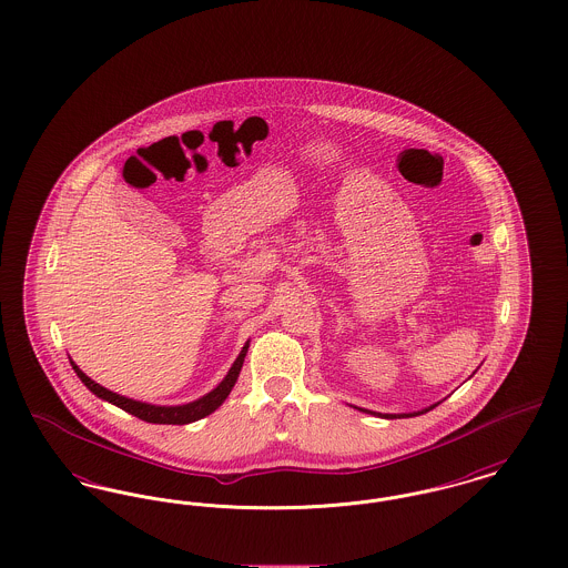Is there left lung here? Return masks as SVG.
I'll list each match as a JSON object with an SVG mask.
<instances>
[{"label": "left lung", "mask_w": 568, "mask_h": 568, "mask_svg": "<svg viewBox=\"0 0 568 568\" xmlns=\"http://www.w3.org/2000/svg\"><path fill=\"white\" fill-rule=\"evenodd\" d=\"M436 406V405H434ZM434 406H430V408H434ZM430 408H424V410H417V413H408V415H398V417H415V415H422V413H428ZM383 417H387V419H394L396 415H383Z\"/></svg>", "instance_id": "8db88e82"}]
</instances>
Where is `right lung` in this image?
Segmentation results:
<instances>
[{"label": "right lung", "instance_id": "add662e5", "mask_svg": "<svg viewBox=\"0 0 568 568\" xmlns=\"http://www.w3.org/2000/svg\"><path fill=\"white\" fill-rule=\"evenodd\" d=\"M246 349H248V343L244 345L243 352H241V355L236 357V362L232 364L230 373H227L225 378L216 385L213 392H209L206 396H202V398L193 400L190 405L179 406L149 405V403H140V400L125 398V396H121V394H114V392H110L106 387H102V385H100V383H95L93 378L87 377V375L82 373L81 368H79L72 359H70V364H72L74 373L81 377L82 383H84V385H87V387H89L98 398H102V400H106V403H112V405L119 406V408H123V410H128L130 415H134V417L142 419V422H149V424H172V426H183V424H191V422H197V419H202V417L211 415V413L216 410V408L221 406V403L230 396V392H232V387H234L236 378L241 375V368H243Z\"/></svg>", "mask_w": 568, "mask_h": 568}]
</instances>
